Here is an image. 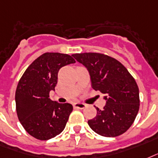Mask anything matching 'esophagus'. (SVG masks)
<instances>
[{
  "instance_id": "obj_1",
  "label": "esophagus",
  "mask_w": 158,
  "mask_h": 158,
  "mask_svg": "<svg viewBox=\"0 0 158 158\" xmlns=\"http://www.w3.org/2000/svg\"><path fill=\"white\" fill-rule=\"evenodd\" d=\"M86 105L85 104L81 103V102H77V103L73 104V107L75 109H80V110H82V109L85 108Z\"/></svg>"
}]
</instances>
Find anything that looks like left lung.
<instances>
[{"instance_id": "8db88e82", "label": "left lung", "mask_w": 158, "mask_h": 158, "mask_svg": "<svg viewBox=\"0 0 158 158\" xmlns=\"http://www.w3.org/2000/svg\"><path fill=\"white\" fill-rule=\"evenodd\" d=\"M87 68L94 90L104 94L106 101L102 110L88 124L104 137H116L130 128L139 110V90L134 78L118 60L97 52L73 55Z\"/></svg>"}]
</instances>
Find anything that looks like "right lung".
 I'll return each mask as SVG.
<instances>
[{
  "mask_svg": "<svg viewBox=\"0 0 158 158\" xmlns=\"http://www.w3.org/2000/svg\"><path fill=\"white\" fill-rule=\"evenodd\" d=\"M72 56L45 52L28 67L15 91L18 118L29 134L40 140H48L65 129L73 106L60 104L49 98L55 90L58 71L75 63Z\"/></svg>",
  "mask_w": 158,
  "mask_h": 158,
  "instance_id": "add662e5",
  "label": "right lung"
}]
</instances>
